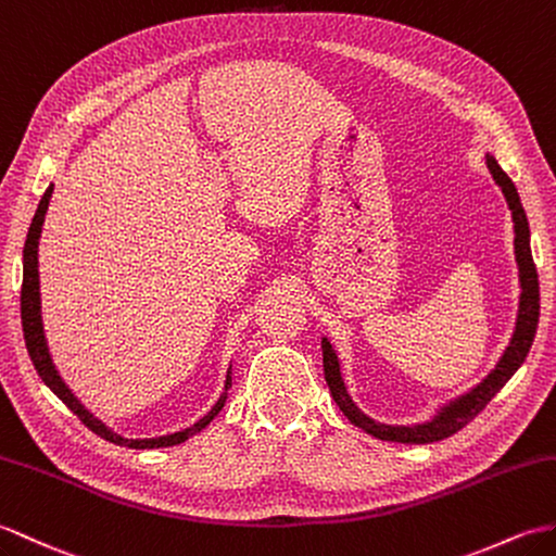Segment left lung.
<instances>
[{
    "label": "left lung",
    "mask_w": 556,
    "mask_h": 556,
    "mask_svg": "<svg viewBox=\"0 0 556 556\" xmlns=\"http://www.w3.org/2000/svg\"><path fill=\"white\" fill-rule=\"evenodd\" d=\"M488 167L493 173L495 182L502 187V193L511 208L514 217V251H516V263H519V279H521V303H519V319H516V331L511 337V343L502 355L497 367L488 374V377L476 386L473 391L467 395H462L455 400L453 405L445 407L441 415H438L429 424H419V426H386L369 419L355 407L351 395L345 393V386L339 371V359L337 353L331 351V343L325 339L321 341V359H325V379L329 383L331 397L337 400V405L341 407L343 415L351 419L359 429H365L367 433L381 438V441H395V443H433V441H443V438H450L464 429L476 415L493 400L502 386H505L511 374L523 365V359L531 351L533 339H535V329H538V317H540V283H538V269L533 263V253H531V229H528V219L523 213V205L519 193H516V187L507 173L502 170L497 161L493 156H488Z\"/></svg>",
    "instance_id": "1"
}]
</instances>
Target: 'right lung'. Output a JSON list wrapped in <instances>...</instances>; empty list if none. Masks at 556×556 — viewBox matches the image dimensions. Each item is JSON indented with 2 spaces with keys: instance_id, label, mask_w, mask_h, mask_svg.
I'll use <instances>...</instances> for the list:
<instances>
[{
  "instance_id": "right-lung-1",
  "label": "right lung",
  "mask_w": 556,
  "mask_h": 556,
  "mask_svg": "<svg viewBox=\"0 0 556 556\" xmlns=\"http://www.w3.org/2000/svg\"><path fill=\"white\" fill-rule=\"evenodd\" d=\"M51 189L49 187L45 191V197L37 205L35 217H33V225L28 229V239H25V249H23V287H21V321H23V339L25 345H28V355L33 359V365L40 374V379L49 386L51 391H54L66 407H71L73 415L80 419L89 431H94L97 435L106 438L109 443L115 445H125V447H135V450H147V447H167V445H179L185 443L187 438H191L193 433H199L201 429H205L213 421V417L217 415L219 409L225 405V397L227 391L231 389V371H227V381H225V393L223 397L217 400V405L205 415L201 421H197L191 426V429H185L179 433L173 435H163V438H151V441H127V438L118 435L109 431L106 426H103L97 417L89 415V412L80 405V400H77L71 391L68 386L61 381V377L56 374L54 365H51V357L47 351V341H45V331H42V317H40V279H37V239H40V231H42V223H45V213H47V205H49V197H51Z\"/></svg>"
}]
</instances>
